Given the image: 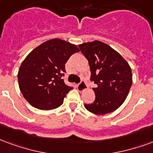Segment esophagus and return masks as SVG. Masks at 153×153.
Listing matches in <instances>:
<instances>
[{
  "mask_svg": "<svg viewBox=\"0 0 153 153\" xmlns=\"http://www.w3.org/2000/svg\"><path fill=\"white\" fill-rule=\"evenodd\" d=\"M76 86H77V89L79 91H83V90H85L86 88H87V85H86V83H85V81L82 80V81H81V82L76 85Z\"/></svg>",
  "mask_w": 153,
  "mask_h": 153,
  "instance_id": "obj_1",
  "label": "esophagus"
}]
</instances>
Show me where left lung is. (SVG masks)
I'll use <instances>...</instances> for the list:
<instances>
[{
	"label": "left lung",
	"mask_w": 153,
	"mask_h": 153,
	"mask_svg": "<svg viewBox=\"0 0 153 153\" xmlns=\"http://www.w3.org/2000/svg\"><path fill=\"white\" fill-rule=\"evenodd\" d=\"M90 68V81L95 100L85 104L88 111L97 115L109 113L124 102L132 85V72L129 63L108 45L99 41L79 45Z\"/></svg>",
	"instance_id": "obj_1"
}]
</instances>
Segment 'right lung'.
Instances as JSON below:
<instances>
[{
    "mask_svg": "<svg viewBox=\"0 0 153 153\" xmlns=\"http://www.w3.org/2000/svg\"><path fill=\"white\" fill-rule=\"evenodd\" d=\"M76 45L52 39L35 48L20 66L18 81L21 92L30 104L41 110L59 108L72 90L64 83L65 63L79 52Z\"/></svg>",
    "mask_w": 153,
    "mask_h": 153,
    "instance_id": "add662e5",
    "label": "right lung"
}]
</instances>
